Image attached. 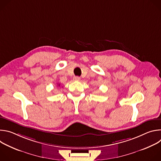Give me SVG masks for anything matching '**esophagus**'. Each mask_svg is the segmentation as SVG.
I'll list each match as a JSON object with an SVG mask.
<instances>
[{
    "mask_svg": "<svg viewBox=\"0 0 161 161\" xmlns=\"http://www.w3.org/2000/svg\"><path fill=\"white\" fill-rule=\"evenodd\" d=\"M80 79V78L79 76H75V77L73 78V80H74L75 81H79Z\"/></svg>",
    "mask_w": 161,
    "mask_h": 161,
    "instance_id": "34e87169",
    "label": "esophagus"
}]
</instances>
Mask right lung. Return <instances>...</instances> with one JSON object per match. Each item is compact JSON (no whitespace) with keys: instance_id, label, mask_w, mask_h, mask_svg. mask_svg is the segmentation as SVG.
Masks as SVG:
<instances>
[{"instance_id":"add662e5","label":"right lung","mask_w":161,"mask_h":161,"mask_svg":"<svg viewBox=\"0 0 161 161\" xmlns=\"http://www.w3.org/2000/svg\"><path fill=\"white\" fill-rule=\"evenodd\" d=\"M58 86H60V84H58Z\"/></svg>"}]
</instances>
